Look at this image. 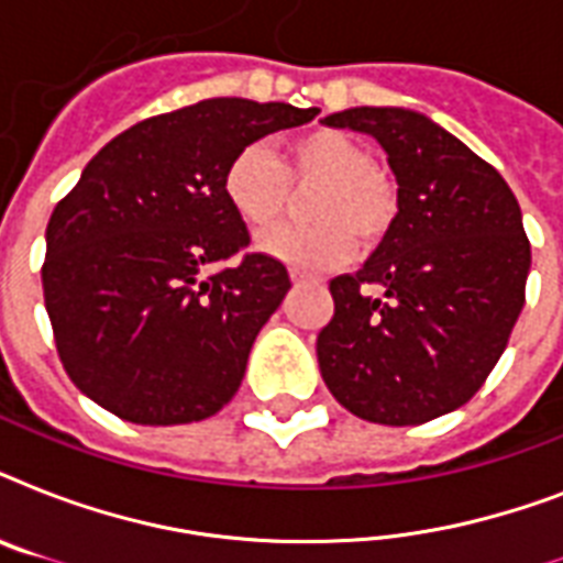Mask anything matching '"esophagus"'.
<instances>
[{
  "label": "esophagus",
  "instance_id": "1",
  "mask_svg": "<svg viewBox=\"0 0 563 563\" xmlns=\"http://www.w3.org/2000/svg\"><path fill=\"white\" fill-rule=\"evenodd\" d=\"M289 274L295 283H318V277H312V274H307V272H300V268H289Z\"/></svg>",
  "mask_w": 563,
  "mask_h": 563
}]
</instances>
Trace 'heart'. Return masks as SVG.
I'll list each match as a JSON object with an SVG mask.
<instances>
[{"instance_id": "b5f03b06", "label": "heart", "mask_w": 563, "mask_h": 563, "mask_svg": "<svg viewBox=\"0 0 563 563\" xmlns=\"http://www.w3.org/2000/svg\"><path fill=\"white\" fill-rule=\"evenodd\" d=\"M291 184H318L307 198V216L316 221L289 224L263 239V251L286 263L321 272L344 263L360 242H376L397 216V195L374 169V157L342 131H303L286 136L274 157L254 143L233 154L221 175V195L245 228L268 230L289 207Z\"/></svg>"}]
</instances>
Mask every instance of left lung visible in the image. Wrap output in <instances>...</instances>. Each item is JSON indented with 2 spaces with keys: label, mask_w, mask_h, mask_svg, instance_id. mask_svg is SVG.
<instances>
[{
  "label": "left lung",
  "mask_w": 563,
  "mask_h": 563,
  "mask_svg": "<svg viewBox=\"0 0 563 563\" xmlns=\"http://www.w3.org/2000/svg\"><path fill=\"white\" fill-rule=\"evenodd\" d=\"M324 125L383 145L397 216L360 272L330 280L321 376L356 418L427 423L471 400L506 351L532 265L520 203L490 163L415 110L351 108Z\"/></svg>",
  "instance_id": "left-lung-1"
}]
</instances>
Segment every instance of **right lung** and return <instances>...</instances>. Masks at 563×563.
<instances>
[{
    "label": "right lung",
    "mask_w": 563,
    "mask_h": 563,
    "mask_svg": "<svg viewBox=\"0 0 563 563\" xmlns=\"http://www.w3.org/2000/svg\"><path fill=\"white\" fill-rule=\"evenodd\" d=\"M316 117L203 99L143 119L57 201L43 298L66 374L101 409L172 427L228 406L291 280L280 260L247 251L221 175L245 145Z\"/></svg>",
    "instance_id": "1"
}]
</instances>
